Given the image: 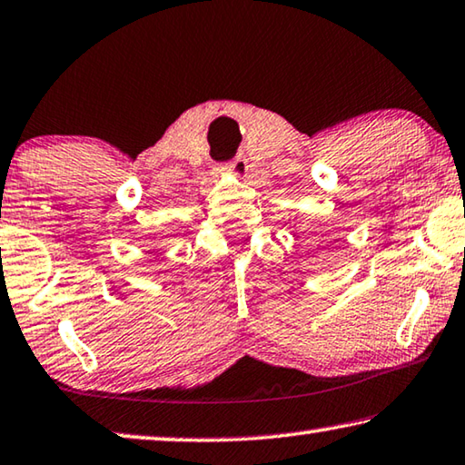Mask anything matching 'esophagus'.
<instances>
[{"label": "esophagus", "instance_id": "1", "mask_svg": "<svg viewBox=\"0 0 465 465\" xmlns=\"http://www.w3.org/2000/svg\"><path fill=\"white\" fill-rule=\"evenodd\" d=\"M223 172H230L233 173L235 180H244L246 173H248V161L246 157H242V154H238L233 161H230V163L223 165Z\"/></svg>", "mask_w": 465, "mask_h": 465}]
</instances>
